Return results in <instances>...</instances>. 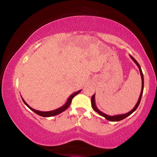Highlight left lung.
Returning <instances> with one entry per match:
<instances>
[{"label": "left lung", "mask_w": 157, "mask_h": 157, "mask_svg": "<svg viewBox=\"0 0 157 157\" xmlns=\"http://www.w3.org/2000/svg\"><path fill=\"white\" fill-rule=\"evenodd\" d=\"M130 57H131V59L134 61V63H136V64L138 66V67L139 68V71H140V76H141V80H142V87H141V92H140V96L139 98V100H138V102L136 103V105H135V107L129 111V112H127V113H124V114H120V115H116V116H109L107 114H106L105 113L102 112V111H100L97 108L96 105H95V94L93 95V96L91 98V105H92V107L94 109V110L95 111H96V112L100 114V116H102L103 117H105V118L107 119V120L109 121H113V122H116V121H120L123 120L125 118H127V116H129V115H131V114L134 112V111H136V109L139 107V105L140 104V100H141V97H142V95H143V87H144V78H143V74L142 72V70H141V68H140V66L139 65V63L137 62V61L134 59V57H133L132 55H129Z\"/></svg>", "instance_id": "left-lung-1"}]
</instances>
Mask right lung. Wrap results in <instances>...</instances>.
Masks as SVG:
<instances>
[{
	"mask_svg": "<svg viewBox=\"0 0 157 157\" xmlns=\"http://www.w3.org/2000/svg\"><path fill=\"white\" fill-rule=\"evenodd\" d=\"M82 90H79V91H76L75 93H73V94H71L70 96H69V98H68L67 101H66V102L65 103L64 105H63L62 107H61L57 109H55V110H52V111H38V110H35L33 108L30 107V106H29L27 103H26L25 101L23 100V98L21 97V98H22V100L23 102H24V104L27 106V107L30 109H31L32 111H33L34 113L38 114L39 116H43V117H51V116H56V115H58V114L61 113L62 112H63V111H64L66 109H67L69 106H70L71 103V101H72L73 98L76 95H78V94H79V93L81 92Z\"/></svg>",
	"mask_w": 157,
	"mask_h": 157,
	"instance_id": "right-lung-1",
	"label": "right lung"
}]
</instances>
